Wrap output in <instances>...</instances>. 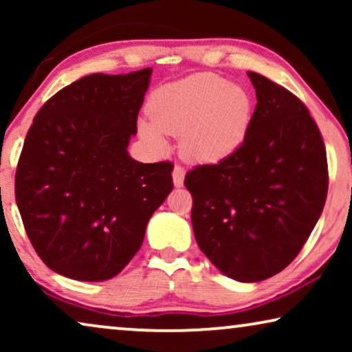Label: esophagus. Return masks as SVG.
I'll list each match as a JSON object with an SVG mask.
<instances>
[{
    "instance_id": "1",
    "label": "esophagus",
    "mask_w": 352,
    "mask_h": 352,
    "mask_svg": "<svg viewBox=\"0 0 352 352\" xmlns=\"http://www.w3.org/2000/svg\"><path fill=\"white\" fill-rule=\"evenodd\" d=\"M184 177H186V171L184 168L176 165L175 170H173V182H175L176 187H182L184 186Z\"/></svg>"
}]
</instances>
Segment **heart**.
Returning a JSON list of instances; mask_svg holds the SVG:
<instances>
[{
    "instance_id": "heart-1",
    "label": "heart",
    "mask_w": 352,
    "mask_h": 352,
    "mask_svg": "<svg viewBox=\"0 0 352 352\" xmlns=\"http://www.w3.org/2000/svg\"><path fill=\"white\" fill-rule=\"evenodd\" d=\"M148 112L152 120H139L138 131L152 151H166V134L182 136L187 160L213 165L232 157L247 141L254 102L243 86L214 74H197L157 89Z\"/></svg>"
}]
</instances>
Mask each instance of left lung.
Here are the masks:
<instances>
[{"instance_id": "1", "label": "left lung", "mask_w": 352, "mask_h": 352, "mask_svg": "<svg viewBox=\"0 0 352 352\" xmlns=\"http://www.w3.org/2000/svg\"><path fill=\"white\" fill-rule=\"evenodd\" d=\"M256 109L247 141L186 175L192 228L206 258L237 282H261L301 252L324 210L329 170L320 131L296 96L248 72Z\"/></svg>"}]
</instances>
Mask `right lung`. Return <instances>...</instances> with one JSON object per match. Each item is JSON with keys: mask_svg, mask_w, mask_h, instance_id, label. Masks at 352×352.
<instances>
[{"mask_svg": "<svg viewBox=\"0 0 352 352\" xmlns=\"http://www.w3.org/2000/svg\"><path fill=\"white\" fill-rule=\"evenodd\" d=\"M151 76V67L83 76L52 96L28 129L16 201L38 256L60 276L102 282L122 272L173 190L171 163L128 153Z\"/></svg>", "mask_w": 352, "mask_h": 352, "instance_id": "1", "label": "right lung"}]
</instances>
